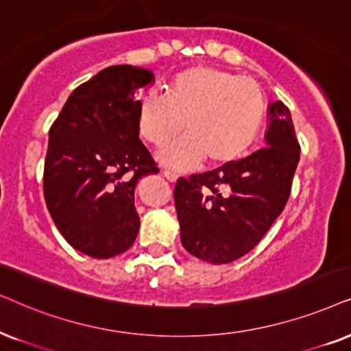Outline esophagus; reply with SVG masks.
I'll return each instance as SVG.
<instances>
[{
  "label": "esophagus",
  "instance_id": "esophagus-1",
  "mask_svg": "<svg viewBox=\"0 0 351 351\" xmlns=\"http://www.w3.org/2000/svg\"><path fill=\"white\" fill-rule=\"evenodd\" d=\"M163 176H165L168 181H171V183H175V181L178 180V175H176V173L171 171V170H163Z\"/></svg>",
  "mask_w": 351,
  "mask_h": 351
}]
</instances>
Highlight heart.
<instances>
[{"label":"heart","mask_w":351,"mask_h":351,"mask_svg":"<svg viewBox=\"0 0 351 351\" xmlns=\"http://www.w3.org/2000/svg\"><path fill=\"white\" fill-rule=\"evenodd\" d=\"M266 117V97L258 83L228 70L197 65L176 73L167 96L147 93L138 102L141 136L162 147L186 130V136L165 147L160 160L188 170L205 160L223 167L249 151Z\"/></svg>","instance_id":"heart-1"}]
</instances>
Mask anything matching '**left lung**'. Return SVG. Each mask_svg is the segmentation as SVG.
I'll return each instance as SVG.
<instances>
[{
    "mask_svg": "<svg viewBox=\"0 0 351 351\" xmlns=\"http://www.w3.org/2000/svg\"><path fill=\"white\" fill-rule=\"evenodd\" d=\"M266 146L212 171L180 178L175 207L181 244L213 265L234 261L254 249L286 207L300 160L291 110L281 101L268 112Z\"/></svg>",
    "mask_w": 351,
    "mask_h": 351,
    "instance_id": "1",
    "label": "left lung"
}]
</instances>
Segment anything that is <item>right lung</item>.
Masks as SVG:
<instances>
[{
  "label": "right lung",
  "mask_w": 351,
  "mask_h": 351,
  "mask_svg": "<svg viewBox=\"0 0 351 351\" xmlns=\"http://www.w3.org/2000/svg\"><path fill=\"white\" fill-rule=\"evenodd\" d=\"M149 70L112 65L75 88L51 125L43 193L53 221L73 249L110 258L139 231L134 188L158 173L139 139L138 93Z\"/></svg>",
  "instance_id": "add662e5"
}]
</instances>
